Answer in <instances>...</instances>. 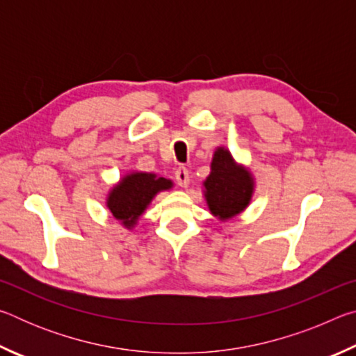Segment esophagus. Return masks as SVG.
Here are the masks:
<instances>
[{"mask_svg":"<svg viewBox=\"0 0 356 356\" xmlns=\"http://www.w3.org/2000/svg\"><path fill=\"white\" fill-rule=\"evenodd\" d=\"M174 177H176L177 185L182 186V188H186V186L190 185V174H188V170L184 166L177 168L176 172H174Z\"/></svg>","mask_w":356,"mask_h":356,"instance_id":"esophagus-1","label":"esophagus"}]
</instances>
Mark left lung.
Wrapping results in <instances>:
<instances>
[{
  "mask_svg": "<svg viewBox=\"0 0 356 356\" xmlns=\"http://www.w3.org/2000/svg\"><path fill=\"white\" fill-rule=\"evenodd\" d=\"M256 180L248 166L234 159L225 146L215 149L210 174L202 182L209 212L220 221L234 220L251 204Z\"/></svg>",
  "mask_w": 356,
  "mask_h": 356,
  "instance_id": "1",
  "label": "left lung"
}]
</instances>
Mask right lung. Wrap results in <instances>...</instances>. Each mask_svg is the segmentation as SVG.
Segmentation results:
<instances>
[{"mask_svg": "<svg viewBox=\"0 0 356 356\" xmlns=\"http://www.w3.org/2000/svg\"><path fill=\"white\" fill-rule=\"evenodd\" d=\"M172 186L171 179L155 172L131 170L108 190L105 206L120 225L134 231L154 197L161 191H170Z\"/></svg>", "mask_w": 356, "mask_h": 356, "instance_id": "right-lung-1", "label": "right lung"}]
</instances>
